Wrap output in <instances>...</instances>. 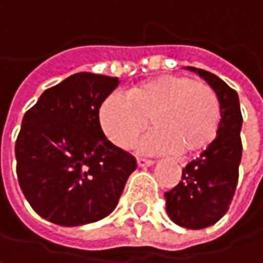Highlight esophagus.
<instances>
[{
    "instance_id": "esophagus-1",
    "label": "esophagus",
    "mask_w": 263,
    "mask_h": 263,
    "mask_svg": "<svg viewBox=\"0 0 263 263\" xmlns=\"http://www.w3.org/2000/svg\"><path fill=\"white\" fill-rule=\"evenodd\" d=\"M153 162H155L153 159H147V158L138 156V166H139V167H148V166H152Z\"/></svg>"
}]
</instances>
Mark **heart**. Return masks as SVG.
Listing matches in <instances>:
<instances>
[{"label": "heart", "instance_id": "obj_1", "mask_svg": "<svg viewBox=\"0 0 263 263\" xmlns=\"http://www.w3.org/2000/svg\"><path fill=\"white\" fill-rule=\"evenodd\" d=\"M148 119L155 130L142 141V150L194 155L215 139L221 107L217 92L208 83L183 74L145 80L128 89L127 96L113 92L99 107L105 136L121 148L133 145L147 128Z\"/></svg>", "mask_w": 263, "mask_h": 263}]
</instances>
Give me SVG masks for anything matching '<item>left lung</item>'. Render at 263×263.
<instances>
[{
    "label": "left lung",
    "mask_w": 263,
    "mask_h": 263,
    "mask_svg": "<svg viewBox=\"0 0 263 263\" xmlns=\"http://www.w3.org/2000/svg\"><path fill=\"white\" fill-rule=\"evenodd\" d=\"M189 69L197 71L217 92L221 121L212 144L183 167L181 181L164 197L174 223L189 229H203L217 223L233 201L242 159V113L239 96L231 86L209 71Z\"/></svg>",
    "instance_id": "left-lung-1"
}]
</instances>
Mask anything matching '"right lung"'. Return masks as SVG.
I'll return each instance as SVG.
<instances>
[{
  "label": "right lung",
  "mask_w": 263,
  "mask_h": 263,
  "mask_svg": "<svg viewBox=\"0 0 263 263\" xmlns=\"http://www.w3.org/2000/svg\"><path fill=\"white\" fill-rule=\"evenodd\" d=\"M119 79L79 72L48 88L23 118L15 142L20 187L39 215L79 226L118 204L136 158L107 139L99 107Z\"/></svg>",
  "instance_id": "right-lung-1"
}]
</instances>
